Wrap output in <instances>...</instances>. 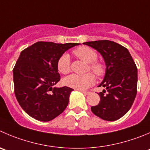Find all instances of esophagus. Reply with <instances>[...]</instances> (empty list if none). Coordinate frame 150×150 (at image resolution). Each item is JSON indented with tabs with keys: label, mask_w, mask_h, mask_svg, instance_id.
<instances>
[{
	"label": "esophagus",
	"mask_w": 150,
	"mask_h": 150,
	"mask_svg": "<svg viewBox=\"0 0 150 150\" xmlns=\"http://www.w3.org/2000/svg\"><path fill=\"white\" fill-rule=\"evenodd\" d=\"M81 92H82L83 94H85V95H89V94H90V92H88V91H81Z\"/></svg>",
	"instance_id": "obj_1"
}]
</instances>
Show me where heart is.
Returning a JSON list of instances; mask_svg holds the SVG:
<instances>
[{"label":"heart","mask_w":150,"mask_h":150,"mask_svg":"<svg viewBox=\"0 0 150 150\" xmlns=\"http://www.w3.org/2000/svg\"><path fill=\"white\" fill-rule=\"evenodd\" d=\"M74 54L88 63L87 71H91L97 77H102L106 73V65L102 61L96 60L97 53L88 46L82 45L74 50ZM57 67L61 74H68L71 71V60L68 54H63L58 59ZM95 82V77L91 73H87L83 75L71 74L64 79L63 82L66 86L76 90H85L91 87Z\"/></svg>","instance_id":"obj_1"}]
</instances>
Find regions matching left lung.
Instances as JSON below:
<instances>
[{
  "mask_svg": "<svg viewBox=\"0 0 150 150\" xmlns=\"http://www.w3.org/2000/svg\"><path fill=\"white\" fill-rule=\"evenodd\" d=\"M97 50L106 63V74L99 85L106 88L99 93L100 102L91 107L96 115L106 121L122 118L130 109L137 93V67L129 51L113 41L96 40L84 42Z\"/></svg>",
  "mask_w": 150,
  "mask_h": 150,
  "instance_id": "1",
  "label": "left lung"
}]
</instances>
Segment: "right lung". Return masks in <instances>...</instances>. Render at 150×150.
<instances>
[{
    "mask_svg": "<svg viewBox=\"0 0 150 150\" xmlns=\"http://www.w3.org/2000/svg\"><path fill=\"white\" fill-rule=\"evenodd\" d=\"M79 43L39 41L23 50L13 68L15 94L28 115L48 122L62 113L72 88H53L60 80L57 62L65 51Z\"/></svg>",
    "mask_w": 150,
    "mask_h": 150,
    "instance_id": "obj_1",
    "label": "right lung"
}]
</instances>
